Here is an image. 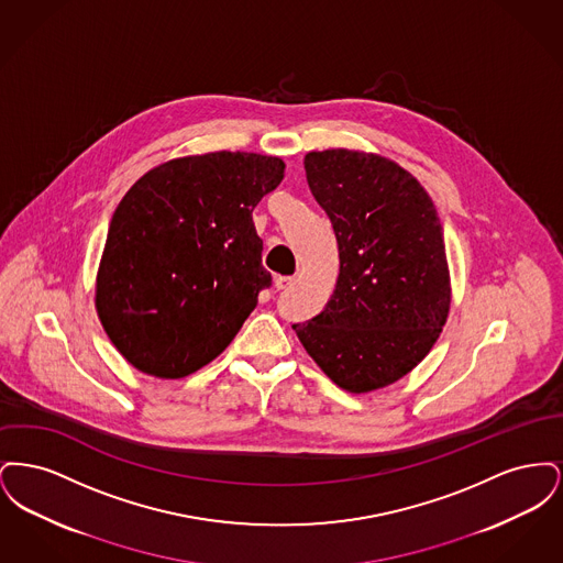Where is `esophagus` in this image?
<instances>
[{"mask_svg": "<svg viewBox=\"0 0 563 563\" xmlns=\"http://www.w3.org/2000/svg\"><path fill=\"white\" fill-rule=\"evenodd\" d=\"M294 283V276H276V278H274V287H276L278 291H285V289H289Z\"/></svg>", "mask_w": 563, "mask_h": 563, "instance_id": "obj_1", "label": "esophagus"}]
</instances>
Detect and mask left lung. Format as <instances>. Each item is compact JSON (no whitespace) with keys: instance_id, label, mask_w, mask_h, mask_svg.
Here are the masks:
<instances>
[{"instance_id":"8db88e82","label":"left lung","mask_w":563,"mask_h":563,"mask_svg":"<svg viewBox=\"0 0 563 563\" xmlns=\"http://www.w3.org/2000/svg\"><path fill=\"white\" fill-rule=\"evenodd\" d=\"M303 168L331 219L340 274L321 314L295 333L333 384L374 393L409 374L448 321L443 228L427 189L390 158L338 147L306 154Z\"/></svg>"}]
</instances>
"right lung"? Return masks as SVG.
<instances>
[{
	"label": "right lung",
	"mask_w": 563,
	"mask_h": 563,
	"mask_svg": "<svg viewBox=\"0 0 563 563\" xmlns=\"http://www.w3.org/2000/svg\"><path fill=\"white\" fill-rule=\"evenodd\" d=\"M283 177L276 156L221 150L162 162L124 194L95 308L134 369L179 379L230 346L272 280L251 214Z\"/></svg>",
	"instance_id": "right-lung-1"
}]
</instances>
